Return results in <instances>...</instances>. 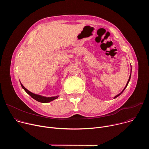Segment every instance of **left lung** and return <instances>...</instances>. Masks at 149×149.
<instances>
[{
    "label": "left lung",
    "instance_id": "obj_1",
    "mask_svg": "<svg viewBox=\"0 0 149 149\" xmlns=\"http://www.w3.org/2000/svg\"><path fill=\"white\" fill-rule=\"evenodd\" d=\"M131 72H132V66H131ZM130 78H131V74H130V77H129V80H128V81H127V84H126V86H125V87H124V90H123V91H121V93H120V94H118V95H116V96H115V97H114V98H117V97H118V96H119V95H120V94H121V93H123V91H124V90H125V88H126V87H127V86H128V84H129V81H130Z\"/></svg>",
    "mask_w": 149,
    "mask_h": 149
}]
</instances>
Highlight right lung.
Here are the masks:
<instances>
[{"label": "right lung", "mask_w": 149, "mask_h": 149, "mask_svg": "<svg viewBox=\"0 0 149 149\" xmlns=\"http://www.w3.org/2000/svg\"><path fill=\"white\" fill-rule=\"evenodd\" d=\"M21 86H22V88L33 99H35V100L40 102H43V103H47L49 102H51L55 99H56L59 96H55V97H46L44 96H42L40 95H38V94H33L32 93H31V91H29V90H28L26 88H25V87L23 86L22 84H20Z\"/></svg>", "instance_id": "add662e5"}]
</instances>
